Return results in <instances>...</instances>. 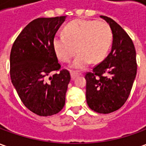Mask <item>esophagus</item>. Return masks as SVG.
Instances as JSON below:
<instances>
[{"label": "esophagus", "mask_w": 146, "mask_h": 146, "mask_svg": "<svg viewBox=\"0 0 146 146\" xmlns=\"http://www.w3.org/2000/svg\"><path fill=\"white\" fill-rule=\"evenodd\" d=\"M70 75H71V78H72V79H74V78H76L77 76H79L80 74L77 73V72H75V71H73V72H71Z\"/></svg>", "instance_id": "34e87169"}]
</instances>
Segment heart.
<instances>
[{
    "label": "heart",
    "instance_id": "obj_1",
    "mask_svg": "<svg viewBox=\"0 0 146 146\" xmlns=\"http://www.w3.org/2000/svg\"><path fill=\"white\" fill-rule=\"evenodd\" d=\"M113 40L110 25L102 21L76 19L63 29V36H55L53 47L58 58L70 62L80 52L73 63L76 69H83L91 62L98 63L108 53Z\"/></svg>",
    "mask_w": 146,
    "mask_h": 146
}]
</instances>
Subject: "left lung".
<instances>
[{
	"mask_svg": "<svg viewBox=\"0 0 146 146\" xmlns=\"http://www.w3.org/2000/svg\"><path fill=\"white\" fill-rule=\"evenodd\" d=\"M113 32L110 53L86 73V99L90 109L98 113L119 110L128 98L137 73L136 51L131 37L115 21L104 15Z\"/></svg>",
	"mask_w": 146,
	"mask_h": 146,
	"instance_id": "obj_1",
	"label": "left lung"
}]
</instances>
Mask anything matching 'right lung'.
<instances>
[{
    "label": "right lung",
    "mask_w": 146,
    "mask_h": 146,
    "mask_svg": "<svg viewBox=\"0 0 146 146\" xmlns=\"http://www.w3.org/2000/svg\"><path fill=\"white\" fill-rule=\"evenodd\" d=\"M66 16L38 18L24 28L12 45L10 54L11 82L24 106L41 116L62 110L70 81V72L62 70L46 77L61 66L53 40Z\"/></svg>",
    "instance_id": "right-lung-1"
}]
</instances>
